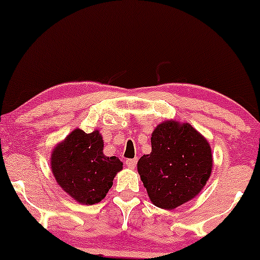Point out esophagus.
<instances>
[{
	"label": "esophagus",
	"instance_id": "esophagus-1",
	"mask_svg": "<svg viewBox=\"0 0 260 260\" xmlns=\"http://www.w3.org/2000/svg\"><path fill=\"white\" fill-rule=\"evenodd\" d=\"M126 165L129 169H134L137 165V159H127L126 160Z\"/></svg>",
	"mask_w": 260,
	"mask_h": 260
}]
</instances>
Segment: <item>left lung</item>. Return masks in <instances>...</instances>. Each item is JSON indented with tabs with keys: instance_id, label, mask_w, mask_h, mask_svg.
I'll use <instances>...</instances> for the list:
<instances>
[{
	"instance_id": "8db88e82",
	"label": "left lung",
	"mask_w": 260,
	"mask_h": 260,
	"mask_svg": "<svg viewBox=\"0 0 260 260\" xmlns=\"http://www.w3.org/2000/svg\"><path fill=\"white\" fill-rule=\"evenodd\" d=\"M213 157L207 139L189 123L166 121L151 134V153L138 161V172L150 201L175 209L190 201L205 186Z\"/></svg>"
}]
</instances>
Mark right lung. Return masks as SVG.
Masks as SVG:
<instances>
[{"mask_svg": "<svg viewBox=\"0 0 260 260\" xmlns=\"http://www.w3.org/2000/svg\"><path fill=\"white\" fill-rule=\"evenodd\" d=\"M99 131L85 133L74 129L53 149L51 168L62 189L74 201L91 205L105 198L113 178L123 164L116 156H105Z\"/></svg>", "mask_w": 260, "mask_h": 260, "instance_id": "obj_1", "label": "right lung"}]
</instances>
